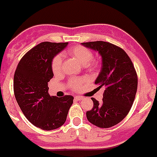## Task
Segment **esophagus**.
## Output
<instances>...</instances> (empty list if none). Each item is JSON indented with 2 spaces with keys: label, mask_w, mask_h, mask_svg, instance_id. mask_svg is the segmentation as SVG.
<instances>
[{
  "label": "esophagus",
  "mask_w": 157,
  "mask_h": 157,
  "mask_svg": "<svg viewBox=\"0 0 157 157\" xmlns=\"http://www.w3.org/2000/svg\"><path fill=\"white\" fill-rule=\"evenodd\" d=\"M75 99L76 100H78V101H81V100H83V99H85L83 97H80V96H76L75 97Z\"/></svg>",
  "instance_id": "1"
}]
</instances>
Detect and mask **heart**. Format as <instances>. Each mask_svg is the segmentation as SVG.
Wrapping results in <instances>:
<instances>
[{
  "instance_id": "b5f03b06",
  "label": "heart",
  "mask_w": 157,
  "mask_h": 157,
  "mask_svg": "<svg viewBox=\"0 0 157 157\" xmlns=\"http://www.w3.org/2000/svg\"><path fill=\"white\" fill-rule=\"evenodd\" d=\"M67 54L71 57L76 59L79 63L85 67L94 65V63L91 62L89 63L93 59V53L90 49L83 46H75L73 48H71L67 50ZM62 67H63V57L60 55H57L56 56L54 57L52 63V68L54 74H59L62 72ZM85 81V80H81V81L72 80L69 82V85L74 90H78L80 89L81 84H83Z\"/></svg>"
}]
</instances>
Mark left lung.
Here are the masks:
<instances>
[{"label": "left lung", "mask_w": 157, "mask_h": 157, "mask_svg": "<svg viewBox=\"0 0 157 157\" xmlns=\"http://www.w3.org/2000/svg\"><path fill=\"white\" fill-rule=\"evenodd\" d=\"M98 52L101 68L95 84L104 90L101 102L92 98L94 107L86 112L88 121L101 128L118 124L129 113L136 98L138 77L131 59L122 48L103 41L81 43Z\"/></svg>", "instance_id": "obj_1"}]
</instances>
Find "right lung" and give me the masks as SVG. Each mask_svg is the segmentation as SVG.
Wrapping results in <instances>:
<instances>
[{
  "instance_id": "add662e5",
  "label": "right lung",
  "mask_w": 157,
  "mask_h": 157,
  "mask_svg": "<svg viewBox=\"0 0 157 157\" xmlns=\"http://www.w3.org/2000/svg\"><path fill=\"white\" fill-rule=\"evenodd\" d=\"M68 43L43 42L21 59L13 77L15 98L25 118L45 131L57 129L65 123L73 97L50 96L48 82L53 77L54 57Z\"/></svg>"
}]
</instances>
